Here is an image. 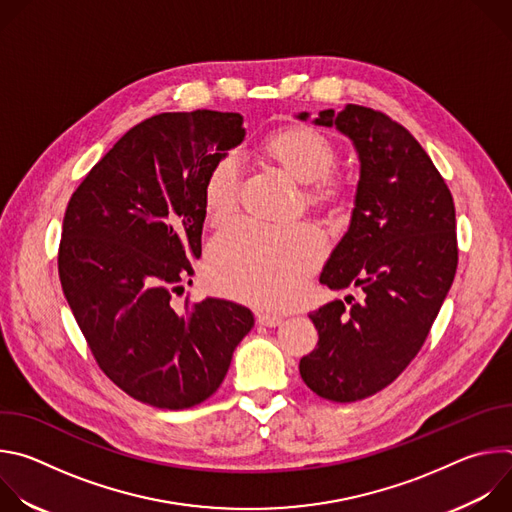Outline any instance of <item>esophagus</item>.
Masks as SVG:
<instances>
[{
	"instance_id": "obj_1",
	"label": "esophagus",
	"mask_w": 512,
	"mask_h": 512,
	"mask_svg": "<svg viewBox=\"0 0 512 512\" xmlns=\"http://www.w3.org/2000/svg\"><path fill=\"white\" fill-rule=\"evenodd\" d=\"M281 320H283V318H281V316H275V314H267V312H259V314H257V324L267 326V328L279 326Z\"/></svg>"
}]
</instances>
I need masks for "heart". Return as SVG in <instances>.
I'll return each instance as SVG.
<instances>
[{"mask_svg":"<svg viewBox=\"0 0 512 512\" xmlns=\"http://www.w3.org/2000/svg\"><path fill=\"white\" fill-rule=\"evenodd\" d=\"M263 154L291 178L308 184L314 204L344 198V182L330 174L332 141L314 127L285 125L271 131ZM239 200V166L233 158L216 162L206 176L202 206L210 223L221 225L233 216ZM324 235L308 223L269 227L241 221L218 233L210 243V277L218 289L259 308L277 310L294 300L300 283L324 255Z\"/></svg>","mask_w":512,"mask_h":512,"instance_id":"b5f03b06","label":"heart"}]
</instances>
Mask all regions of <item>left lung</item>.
I'll list each match as a JSON object with an SVG mask.
<instances>
[{
    "label": "left lung",
    "mask_w": 512,
    "mask_h": 512,
    "mask_svg": "<svg viewBox=\"0 0 512 512\" xmlns=\"http://www.w3.org/2000/svg\"><path fill=\"white\" fill-rule=\"evenodd\" d=\"M312 123L336 127L358 156L350 225L320 283L358 287L362 302L334 300L310 314L318 346L300 375L316 395L350 403L391 385L423 346L458 267L456 208L419 141L385 113L346 105Z\"/></svg>",
    "instance_id": "obj_1"
}]
</instances>
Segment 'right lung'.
Listing matches in <instances>:
<instances>
[{
    "instance_id": "obj_1",
    "label": "right lung",
    "mask_w": 512,
    "mask_h": 512,
    "mask_svg": "<svg viewBox=\"0 0 512 512\" xmlns=\"http://www.w3.org/2000/svg\"><path fill=\"white\" fill-rule=\"evenodd\" d=\"M245 139L243 115L160 113L131 127L70 196L58 273L103 373L133 399L186 409L221 387L253 312L221 298L174 310L202 253V190Z\"/></svg>"
}]
</instances>
